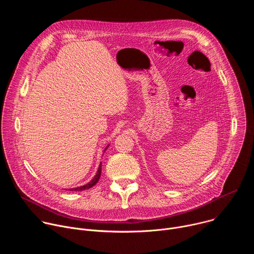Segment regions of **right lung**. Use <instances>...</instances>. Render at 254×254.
<instances>
[{"mask_svg":"<svg viewBox=\"0 0 254 254\" xmlns=\"http://www.w3.org/2000/svg\"><path fill=\"white\" fill-rule=\"evenodd\" d=\"M108 147H110V144H108V146L104 149V152L106 151V149H107ZM100 175H101V164H100V165H99V167H98V170H97L96 175L93 177V179L90 181V182H88L87 184H85V185H83V186L77 187V188H72V189H69V191H83V190H86V189H89V188L93 187V186L98 182V180H99V178H100Z\"/></svg>","mask_w":254,"mask_h":254,"instance_id":"add662e5","label":"right lung"}]
</instances>
